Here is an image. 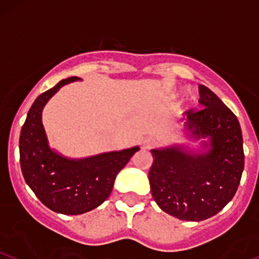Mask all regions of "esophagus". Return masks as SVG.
<instances>
[{"instance_id":"obj_1","label":"esophagus","mask_w":259,"mask_h":259,"mask_svg":"<svg viewBox=\"0 0 259 259\" xmlns=\"http://www.w3.org/2000/svg\"><path fill=\"white\" fill-rule=\"evenodd\" d=\"M152 145H154V141H152L151 139H146V140H144L143 146H144V148H145V149H150Z\"/></svg>"}]
</instances>
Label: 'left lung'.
<instances>
[{
	"mask_svg": "<svg viewBox=\"0 0 259 259\" xmlns=\"http://www.w3.org/2000/svg\"><path fill=\"white\" fill-rule=\"evenodd\" d=\"M201 109L186 113L196 138L209 137L205 155L180 148L151 150V195L166 213L184 221H202L219 213L235 196L244 167L243 139L237 116L207 87L198 85Z\"/></svg>",
	"mask_w": 259,
	"mask_h": 259,
	"instance_id": "left-lung-1",
	"label": "left lung"
}]
</instances>
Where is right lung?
Masks as SVG:
<instances>
[{
    "mask_svg": "<svg viewBox=\"0 0 259 259\" xmlns=\"http://www.w3.org/2000/svg\"><path fill=\"white\" fill-rule=\"evenodd\" d=\"M79 78L59 81L34 100L20 135L21 170L27 185L40 202L63 214H80L102 205L113 190L114 180L139 150L138 146L70 160L52 151L42 124L46 103L61 87Z\"/></svg>",
    "mask_w": 259,
    "mask_h": 259,
    "instance_id": "obj_1",
    "label": "right lung"
}]
</instances>
